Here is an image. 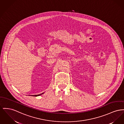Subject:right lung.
<instances>
[{"mask_svg": "<svg viewBox=\"0 0 124 124\" xmlns=\"http://www.w3.org/2000/svg\"><path fill=\"white\" fill-rule=\"evenodd\" d=\"M44 94V93H42V94H39V95H32V96H39V95H41L42 94Z\"/></svg>", "mask_w": 124, "mask_h": 124, "instance_id": "1", "label": "right lung"}]
</instances>
